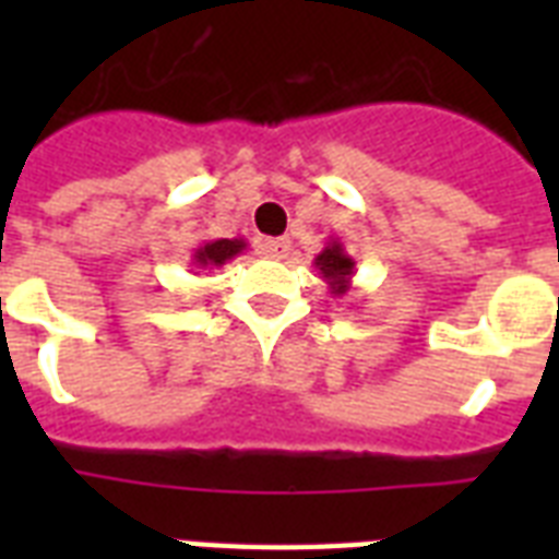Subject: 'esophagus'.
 <instances>
[{"mask_svg": "<svg viewBox=\"0 0 559 559\" xmlns=\"http://www.w3.org/2000/svg\"><path fill=\"white\" fill-rule=\"evenodd\" d=\"M258 252H261L263 258L281 261V258H287L289 254V240H284V237H266V240H261V246H258Z\"/></svg>", "mask_w": 559, "mask_h": 559, "instance_id": "1", "label": "esophagus"}]
</instances>
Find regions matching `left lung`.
<instances>
[{
	"mask_svg": "<svg viewBox=\"0 0 559 559\" xmlns=\"http://www.w3.org/2000/svg\"><path fill=\"white\" fill-rule=\"evenodd\" d=\"M313 266L319 270V278L328 281L331 296H348L350 278H354V272H357V261L345 252V246H342L340 237H331V240H328V246H324L322 252L316 254Z\"/></svg>",
	"mask_w": 559,
	"mask_h": 559,
	"instance_id": "1",
	"label": "left lung"
}]
</instances>
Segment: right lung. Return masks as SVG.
Masks as SVG:
<instances>
[{
	"mask_svg": "<svg viewBox=\"0 0 559 559\" xmlns=\"http://www.w3.org/2000/svg\"><path fill=\"white\" fill-rule=\"evenodd\" d=\"M246 249V240L243 237H219V240H205V243H200L197 249H193L191 254V266L197 272L200 270H217V266H223V263H228L231 258H237V254L243 252Z\"/></svg>",
	"mask_w": 559,
	"mask_h": 559,
	"instance_id": "right-lung-1",
	"label": "right lung"
}]
</instances>
